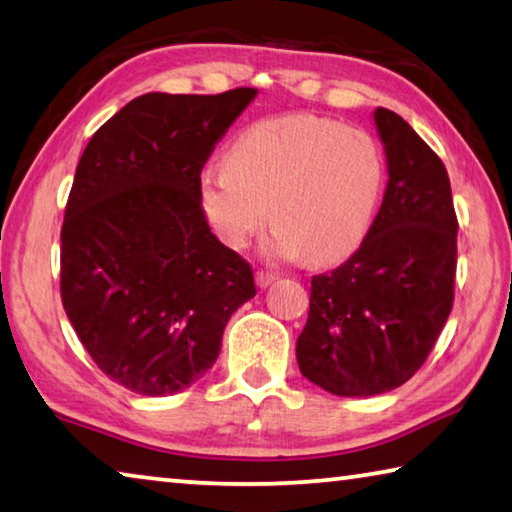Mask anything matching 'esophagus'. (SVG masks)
<instances>
[{
    "mask_svg": "<svg viewBox=\"0 0 512 512\" xmlns=\"http://www.w3.org/2000/svg\"><path fill=\"white\" fill-rule=\"evenodd\" d=\"M274 281H276V274H274V272H267V270H258V272H256V283H258V288H267V286H272Z\"/></svg>",
    "mask_w": 512,
    "mask_h": 512,
    "instance_id": "obj_1",
    "label": "esophagus"
}]
</instances>
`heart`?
<instances>
[{"instance_id": "b5f03b06", "label": "heart", "mask_w": 512, "mask_h": 512, "mask_svg": "<svg viewBox=\"0 0 512 512\" xmlns=\"http://www.w3.org/2000/svg\"><path fill=\"white\" fill-rule=\"evenodd\" d=\"M383 165L370 133L320 115L251 124L226 165L201 172L208 222L226 245L245 247L270 220L272 251L329 265L363 242L381 195Z\"/></svg>"}]
</instances>
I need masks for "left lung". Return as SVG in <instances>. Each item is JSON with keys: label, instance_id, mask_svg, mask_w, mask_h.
Masks as SVG:
<instances>
[{"label": "left lung", "instance_id": "1", "mask_svg": "<svg viewBox=\"0 0 512 512\" xmlns=\"http://www.w3.org/2000/svg\"><path fill=\"white\" fill-rule=\"evenodd\" d=\"M388 188L365 240L311 279L297 338L308 381L338 397L395 390L429 358L454 306L458 217L440 156L388 108H376Z\"/></svg>", "mask_w": 512, "mask_h": 512}]
</instances>
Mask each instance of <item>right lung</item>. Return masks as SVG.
Instances as JSON below:
<instances>
[{
    "label": "right lung",
    "instance_id": "add662e5",
    "mask_svg": "<svg viewBox=\"0 0 512 512\" xmlns=\"http://www.w3.org/2000/svg\"><path fill=\"white\" fill-rule=\"evenodd\" d=\"M256 92H149L81 154L61 229L63 308L99 370L138 395L201 379L229 317L256 295L251 265L215 238L199 195L201 170Z\"/></svg>",
    "mask_w": 512,
    "mask_h": 512
}]
</instances>
